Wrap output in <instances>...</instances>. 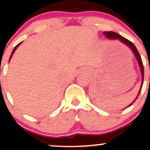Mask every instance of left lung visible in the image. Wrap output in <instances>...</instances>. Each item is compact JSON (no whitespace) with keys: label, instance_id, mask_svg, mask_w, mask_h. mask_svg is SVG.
I'll use <instances>...</instances> for the list:
<instances>
[{"label":"left lung","instance_id":"left-lung-1","mask_svg":"<svg viewBox=\"0 0 150 150\" xmlns=\"http://www.w3.org/2000/svg\"><path fill=\"white\" fill-rule=\"evenodd\" d=\"M105 36H106V37L108 38V39H119L121 42L124 43L125 44H126V45H128L129 47L130 48V49H132V51H133L134 54H135L136 58H137V61H138V63H139V65H140V71H141V75H142V83H141V87L140 89V91H139V93L138 94H137V97L135 98V99H137V97H138L139 94H140V93L141 92V89H142V84H143V81H144V67H143V63H142V58L140 57V53H139L138 51H137V48L135 47V46L132 43L130 42V41H129L128 39H125L123 37H122V36H120V34H118V33H116V32H103ZM133 101V102H134ZM133 102L131 103L128 107L129 106H130L131 105L133 104Z\"/></svg>","mask_w":150,"mask_h":150}]
</instances>
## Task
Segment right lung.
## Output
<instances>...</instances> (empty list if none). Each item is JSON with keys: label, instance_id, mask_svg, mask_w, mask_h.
Listing matches in <instances>:
<instances>
[{"label": "right lung", "instance_id": "add662e5", "mask_svg": "<svg viewBox=\"0 0 150 150\" xmlns=\"http://www.w3.org/2000/svg\"><path fill=\"white\" fill-rule=\"evenodd\" d=\"M21 43H22V42L19 43V44H18V45H17V46H15V47L14 48V49H13V52H12V53H11V55H10V58H12V56H13V53H14V52H15V50H16V49H17V48H18V46H20V44H21Z\"/></svg>", "mask_w": 150, "mask_h": 150}]
</instances>
